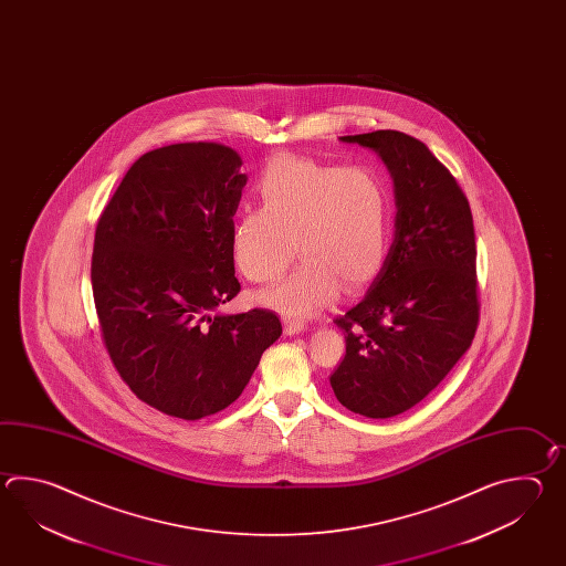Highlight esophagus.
I'll use <instances>...</instances> for the list:
<instances>
[{"mask_svg":"<svg viewBox=\"0 0 566 566\" xmlns=\"http://www.w3.org/2000/svg\"><path fill=\"white\" fill-rule=\"evenodd\" d=\"M307 329V325L300 322V319H291V317H285V334L287 336H295V334H300V332H305Z\"/></svg>","mask_w":566,"mask_h":566,"instance_id":"obj_1","label":"esophagus"}]
</instances>
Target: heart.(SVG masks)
Returning a JSON list of instances; mask_svg holds the SVG:
<instances>
[{
  "mask_svg": "<svg viewBox=\"0 0 566 566\" xmlns=\"http://www.w3.org/2000/svg\"><path fill=\"white\" fill-rule=\"evenodd\" d=\"M254 192L261 208L241 210L230 232L234 261L253 283H271L297 253V269L263 301L310 317L336 300L342 283L360 291L380 275L390 249V196L373 169L312 157L269 161Z\"/></svg>",
  "mask_w": 566,
  "mask_h": 566,
  "instance_id": "obj_1",
  "label": "heart"
}]
</instances>
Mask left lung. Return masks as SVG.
Instances as JSON below:
<instances>
[{"label":"left lung","mask_w":566,"mask_h":566,"mask_svg":"<svg viewBox=\"0 0 566 566\" xmlns=\"http://www.w3.org/2000/svg\"><path fill=\"white\" fill-rule=\"evenodd\" d=\"M382 157L397 193V232L366 297L336 317L344 360L329 376L337 400L370 419L421 402L468 352L480 324L475 232L453 174L407 133L346 135Z\"/></svg>","instance_id":"left-lung-1"}]
</instances>
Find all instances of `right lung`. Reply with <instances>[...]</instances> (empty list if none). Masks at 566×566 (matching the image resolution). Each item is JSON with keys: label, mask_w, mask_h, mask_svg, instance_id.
<instances>
[{"label": "right lung", "mask_w": 566, "mask_h": 566, "mask_svg": "<svg viewBox=\"0 0 566 566\" xmlns=\"http://www.w3.org/2000/svg\"><path fill=\"white\" fill-rule=\"evenodd\" d=\"M234 149L176 144L133 164L98 217L91 261L101 339L145 405L198 421L232 405L283 332L241 291L230 232L247 174Z\"/></svg>", "instance_id": "obj_1"}]
</instances>
